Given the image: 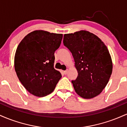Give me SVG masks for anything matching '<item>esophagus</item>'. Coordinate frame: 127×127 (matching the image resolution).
I'll list each match as a JSON object with an SVG mask.
<instances>
[{
    "label": "esophagus",
    "mask_w": 127,
    "mask_h": 127,
    "mask_svg": "<svg viewBox=\"0 0 127 127\" xmlns=\"http://www.w3.org/2000/svg\"><path fill=\"white\" fill-rule=\"evenodd\" d=\"M68 69H67L66 70H65V71H64V73L65 74V75H66V74L67 73H68Z\"/></svg>",
    "instance_id": "esophagus-1"
}]
</instances>
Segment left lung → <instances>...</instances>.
Listing matches in <instances>:
<instances>
[{
    "mask_svg": "<svg viewBox=\"0 0 127 127\" xmlns=\"http://www.w3.org/2000/svg\"><path fill=\"white\" fill-rule=\"evenodd\" d=\"M63 43L72 52L78 75L72 81L75 91L86 99L99 95L112 72V62L107 46L93 33L81 30L65 34Z\"/></svg>",
    "mask_w": 127,
    "mask_h": 127,
    "instance_id": "left-lung-1",
    "label": "left lung"
}]
</instances>
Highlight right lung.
Masks as SVG:
<instances>
[{
    "label": "right lung",
    "instance_id": "right-lung-1",
    "mask_svg": "<svg viewBox=\"0 0 127 127\" xmlns=\"http://www.w3.org/2000/svg\"><path fill=\"white\" fill-rule=\"evenodd\" d=\"M62 34L35 30L18 45L14 58L16 73L30 94L44 97L54 91L62 78L54 67V52L60 47Z\"/></svg>",
    "mask_w": 127,
    "mask_h": 127
}]
</instances>
